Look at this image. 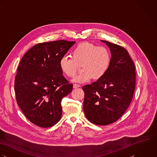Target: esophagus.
<instances>
[{"label":"esophagus","mask_w":157,"mask_h":157,"mask_svg":"<svg viewBox=\"0 0 157 157\" xmlns=\"http://www.w3.org/2000/svg\"><path fill=\"white\" fill-rule=\"evenodd\" d=\"M79 87H80V85H79V84H73V88H74V89Z\"/></svg>","instance_id":"esophagus-1"}]
</instances>
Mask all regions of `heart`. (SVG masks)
<instances>
[{
	"instance_id": "heart-1",
	"label": "heart",
	"mask_w": 157,
	"mask_h": 157,
	"mask_svg": "<svg viewBox=\"0 0 157 157\" xmlns=\"http://www.w3.org/2000/svg\"><path fill=\"white\" fill-rule=\"evenodd\" d=\"M70 58L63 56L59 61V67L63 74L73 78L81 65V73L73 79L74 82L85 83L93 78L98 80L107 72L111 63L110 52L104 47H98L89 42L77 45L71 51Z\"/></svg>"
}]
</instances>
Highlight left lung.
I'll list each match as a JSON object with an SVG mask.
<instances>
[{"label":"left lung","instance_id":"8db88e82","mask_svg":"<svg viewBox=\"0 0 157 157\" xmlns=\"http://www.w3.org/2000/svg\"><path fill=\"white\" fill-rule=\"evenodd\" d=\"M110 48L111 63L105 75L82 87L83 109L94 124L106 125L117 121L126 111L135 89V67L124 48L101 40Z\"/></svg>","mask_w":157,"mask_h":157}]
</instances>
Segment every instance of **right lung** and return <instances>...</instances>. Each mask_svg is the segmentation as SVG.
I'll list each match as a JSON object with an SVG mask.
<instances>
[{
    "instance_id": "1",
    "label": "right lung",
    "mask_w": 157,
    "mask_h": 157,
    "mask_svg": "<svg viewBox=\"0 0 157 157\" xmlns=\"http://www.w3.org/2000/svg\"><path fill=\"white\" fill-rule=\"evenodd\" d=\"M75 42L59 40L37 44L20 62L14 82L16 101L35 125L50 127L61 118V101L71 93L73 84L63 77L59 61Z\"/></svg>"
}]
</instances>
